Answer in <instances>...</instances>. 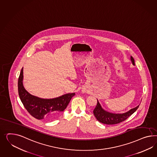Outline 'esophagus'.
<instances>
[{"instance_id":"obj_1","label":"esophagus","mask_w":157,"mask_h":157,"mask_svg":"<svg viewBox=\"0 0 157 157\" xmlns=\"http://www.w3.org/2000/svg\"><path fill=\"white\" fill-rule=\"evenodd\" d=\"M81 92H82V93H84V94L86 93V90L85 88H82V90H81Z\"/></svg>"}]
</instances>
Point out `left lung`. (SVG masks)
Listing matches in <instances>:
<instances>
[{
	"label": "left lung",
	"mask_w": 157,
	"mask_h": 157,
	"mask_svg": "<svg viewBox=\"0 0 157 157\" xmlns=\"http://www.w3.org/2000/svg\"><path fill=\"white\" fill-rule=\"evenodd\" d=\"M130 59L133 65H135L134 59L131 56ZM98 100V99H97ZM139 104L136 107L132 108L127 112L122 113H115L108 112L103 109L98 100V103L94 111V117L98 121L105 124H115L125 121L127 118L134 113L139 107Z\"/></svg>",
	"instance_id": "obj_1"
}]
</instances>
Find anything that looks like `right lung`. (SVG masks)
Returning a JSON list of instances; mask_svg holds the SVG:
<instances>
[{
    "label": "right lung",
    "mask_w": 157,
    "mask_h": 157,
    "mask_svg": "<svg viewBox=\"0 0 157 157\" xmlns=\"http://www.w3.org/2000/svg\"><path fill=\"white\" fill-rule=\"evenodd\" d=\"M18 79V93L24 107L36 119L52 121L65 110L75 93H68L53 99H42L32 95L25 90L23 84V69Z\"/></svg>",
    "instance_id": "add662e5"
}]
</instances>
